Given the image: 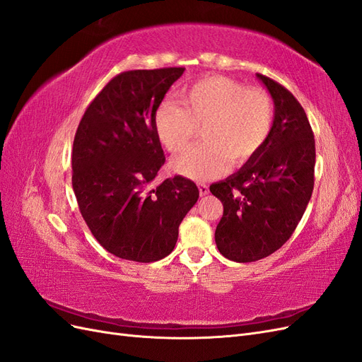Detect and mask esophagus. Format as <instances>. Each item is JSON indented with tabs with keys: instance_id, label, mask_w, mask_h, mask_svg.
<instances>
[{
	"instance_id": "1",
	"label": "esophagus",
	"mask_w": 362,
	"mask_h": 362,
	"mask_svg": "<svg viewBox=\"0 0 362 362\" xmlns=\"http://www.w3.org/2000/svg\"><path fill=\"white\" fill-rule=\"evenodd\" d=\"M198 187H199V193H201V196H205V194H208V192H210V190H208V185H206V184H204V182H201V184L198 185Z\"/></svg>"
}]
</instances>
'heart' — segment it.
I'll return each instance as SVG.
<instances>
[{
	"label": "heart",
	"instance_id": "1",
	"mask_svg": "<svg viewBox=\"0 0 362 362\" xmlns=\"http://www.w3.org/2000/svg\"><path fill=\"white\" fill-rule=\"evenodd\" d=\"M181 104L166 101L156 112V129L169 152L182 151L201 127L202 144L189 148L172 166L192 180L222 173L226 158L234 166L254 157L267 140L273 105L267 93L246 89L226 76H210L181 92Z\"/></svg>",
	"mask_w": 362,
	"mask_h": 362
}]
</instances>
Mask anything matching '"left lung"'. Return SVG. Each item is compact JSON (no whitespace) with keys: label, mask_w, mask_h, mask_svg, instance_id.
<instances>
[{"label":"left lung","mask_w":362,"mask_h":362,"mask_svg":"<svg viewBox=\"0 0 362 362\" xmlns=\"http://www.w3.org/2000/svg\"><path fill=\"white\" fill-rule=\"evenodd\" d=\"M257 78L275 104L270 134L235 173L210 185L223 204L216 245L235 262L266 258L286 243L314 189L315 144L306 113L286 87L261 74Z\"/></svg>","instance_id":"1"}]
</instances>
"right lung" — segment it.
<instances>
[{
    "mask_svg": "<svg viewBox=\"0 0 362 362\" xmlns=\"http://www.w3.org/2000/svg\"><path fill=\"white\" fill-rule=\"evenodd\" d=\"M184 68L119 74L87 107L72 148V187L81 216L105 250L129 261L168 257L199 198L177 175L154 187L166 161L156 112Z\"/></svg>",
    "mask_w": 362,
    "mask_h": 362,
    "instance_id": "add662e5",
    "label": "right lung"
}]
</instances>
